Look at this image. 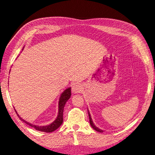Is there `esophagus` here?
Returning a JSON list of instances; mask_svg holds the SVG:
<instances>
[{"label": "esophagus", "mask_w": 155, "mask_h": 155, "mask_svg": "<svg viewBox=\"0 0 155 155\" xmlns=\"http://www.w3.org/2000/svg\"><path fill=\"white\" fill-rule=\"evenodd\" d=\"M72 91L74 93H80L81 91V87L80 84L75 83L72 84Z\"/></svg>", "instance_id": "obj_1"}]
</instances>
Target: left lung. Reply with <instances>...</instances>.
<instances>
[{
  "instance_id": "obj_1",
  "label": "left lung",
  "mask_w": 155,
  "mask_h": 155,
  "mask_svg": "<svg viewBox=\"0 0 155 155\" xmlns=\"http://www.w3.org/2000/svg\"><path fill=\"white\" fill-rule=\"evenodd\" d=\"M88 116H89V118H90V125H91V126L92 127V128L93 129H94L96 131H97V132H103V130H101V129H99V128H97V127L94 124V123H93V120H92V119H91V116H90V112H89V110H88Z\"/></svg>"
}]
</instances>
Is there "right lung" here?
Segmentation results:
<instances>
[{
	"label": "right lung",
	"mask_w": 155,
	"mask_h": 155,
	"mask_svg": "<svg viewBox=\"0 0 155 155\" xmlns=\"http://www.w3.org/2000/svg\"><path fill=\"white\" fill-rule=\"evenodd\" d=\"M23 50V49H22ZM71 96V88H67L61 95V97L59 98V112H58V116L56 118V119L51 124L45 126H38L32 124H30L29 122H26L24 119H23L21 117H20V116L18 114L16 110L15 109L16 113L20 119L26 123V124L29 125L30 126L32 127L35 128L36 130L41 131V132H52L55 130L57 129H58L59 127L62 125L63 122V112H64V108L65 106V104L66 102L68 101V100L70 97Z\"/></svg>",
	"instance_id": "add662e5"
}]
</instances>
